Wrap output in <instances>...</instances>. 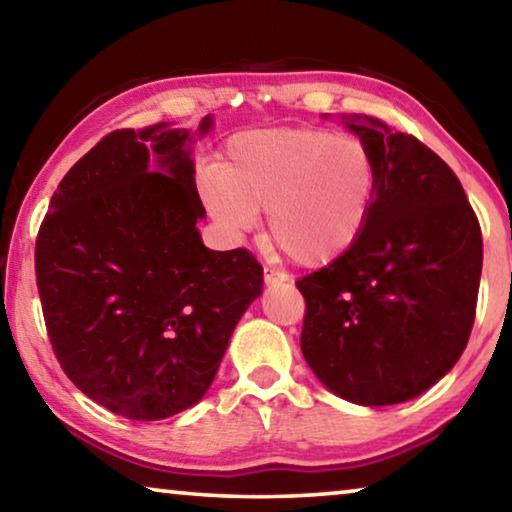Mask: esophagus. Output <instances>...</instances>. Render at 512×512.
Wrapping results in <instances>:
<instances>
[{
    "label": "esophagus",
    "instance_id": "34e87169",
    "mask_svg": "<svg viewBox=\"0 0 512 512\" xmlns=\"http://www.w3.org/2000/svg\"><path fill=\"white\" fill-rule=\"evenodd\" d=\"M289 275L282 273V271H275L271 266H264V282L266 285H282V282H287Z\"/></svg>",
    "mask_w": 512,
    "mask_h": 512
}]
</instances>
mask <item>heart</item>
I'll return each instance as SVG.
<instances>
[{
	"label": "heart",
	"mask_w": 512,
	"mask_h": 512,
	"mask_svg": "<svg viewBox=\"0 0 512 512\" xmlns=\"http://www.w3.org/2000/svg\"><path fill=\"white\" fill-rule=\"evenodd\" d=\"M378 193L369 145L328 129H266L234 136L221 173L202 177V198L232 234L269 212L273 239L300 264H326L353 246Z\"/></svg>",
	"instance_id": "heart-1"
}]
</instances>
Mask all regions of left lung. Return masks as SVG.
I'll return each mask as SVG.
<instances>
[{
	"label": "left lung",
	"mask_w": 512,
	"mask_h": 512,
	"mask_svg": "<svg viewBox=\"0 0 512 512\" xmlns=\"http://www.w3.org/2000/svg\"><path fill=\"white\" fill-rule=\"evenodd\" d=\"M378 164L369 221L335 262L296 287L300 348L342 399L394 405L433 387L472 335L481 225L456 173L412 134L348 123Z\"/></svg>",
	"instance_id": "8db88e82"
}]
</instances>
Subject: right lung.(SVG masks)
Returning <instances> with one entry per match:
<instances>
[{"label":"right lung","mask_w":512,"mask_h":512,"mask_svg":"<svg viewBox=\"0 0 512 512\" xmlns=\"http://www.w3.org/2000/svg\"><path fill=\"white\" fill-rule=\"evenodd\" d=\"M186 139L164 123L104 136L56 186L36 239L56 360L88 399L136 421L173 417L205 396L234 326L262 294L253 253L202 246ZM150 151L161 171L149 170Z\"/></svg>","instance_id":"1"}]
</instances>
